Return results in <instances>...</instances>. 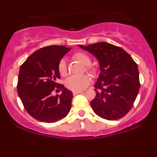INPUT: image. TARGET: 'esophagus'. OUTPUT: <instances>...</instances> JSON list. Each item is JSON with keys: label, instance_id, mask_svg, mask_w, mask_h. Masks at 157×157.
Instances as JSON below:
<instances>
[{"label": "esophagus", "instance_id": "esophagus-1", "mask_svg": "<svg viewBox=\"0 0 157 157\" xmlns=\"http://www.w3.org/2000/svg\"><path fill=\"white\" fill-rule=\"evenodd\" d=\"M81 93H83L82 91H74V92H73V94H74V95H76V94H81Z\"/></svg>", "mask_w": 157, "mask_h": 157}]
</instances>
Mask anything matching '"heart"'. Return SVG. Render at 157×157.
<instances>
[{
  "label": "heart",
  "mask_w": 157,
  "mask_h": 157,
  "mask_svg": "<svg viewBox=\"0 0 157 157\" xmlns=\"http://www.w3.org/2000/svg\"><path fill=\"white\" fill-rule=\"evenodd\" d=\"M72 58L84 65L85 70L89 72L92 76H95L97 74V68L95 66L90 64L91 63V58L87 53L78 51V52L75 53L72 56ZM58 71L62 77L67 76V67H66V61L64 59H61L59 61L58 63ZM90 82H91V78H90L89 75L85 74L79 76L69 77L66 81L65 84L67 89L69 90H71L73 91H80L84 90L89 86Z\"/></svg>",
  "instance_id": "obj_1"
}]
</instances>
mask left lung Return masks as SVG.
Here are the masks:
<instances>
[{
	"label": "left lung",
	"mask_w": 157,
	"mask_h": 157,
	"mask_svg": "<svg viewBox=\"0 0 157 157\" xmlns=\"http://www.w3.org/2000/svg\"><path fill=\"white\" fill-rule=\"evenodd\" d=\"M78 46L99 63L100 74L94 85L96 96L91 102L94 111L111 121L124 117L132 108L140 88L136 62L121 47L106 42Z\"/></svg>",
	"instance_id": "8db88e82"
}]
</instances>
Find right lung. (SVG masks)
I'll use <instances>...</instances> for the list:
<instances>
[{
	"label": "right lung",
	"mask_w": 157,
	"mask_h": 157,
	"mask_svg": "<svg viewBox=\"0 0 157 157\" xmlns=\"http://www.w3.org/2000/svg\"><path fill=\"white\" fill-rule=\"evenodd\" d=\"M71 50L64 46L41 48L21 66L17 91L28 113L38 121L54 123L65 118L71 110L72 92L56 83L60 78L58 63ZM62 90L61 95L52 96Z\"/></svg>",
	"instance_id": "add662e5"
}]
</instances>
